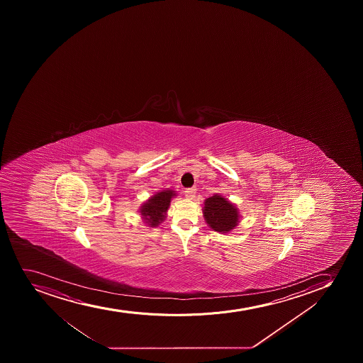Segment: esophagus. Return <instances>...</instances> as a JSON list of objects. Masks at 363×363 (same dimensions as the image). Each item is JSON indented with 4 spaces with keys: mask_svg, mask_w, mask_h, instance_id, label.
Instances as JSON below:
<instances>
[{
    "mask_svg": "<svg viewBox=\"0 0 363 363\" xmlns=\"http://www.w3.org/2000/svg\"><path fill=\"white\" fill-rule=\"evenodd\" d=\"M195 194H196L195 188H189L186 191V198L189 199V200H193L195 198Z\"/></svg>",
    "mask_w": 363,
    "mask_h": 363,
    "instance_id": "obj_1",
    "label": "esophagus"
}]
</instances>
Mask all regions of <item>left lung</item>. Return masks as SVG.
<instances>
[{
  "instance_id": "obj_1",
  "label": "left lung",
  "mask_w": 363,
  "mask_h": 363,
  "mask_svg": "<svg viewBox=\"0 0 363 363\" xmlns=\"http://www.w3.org/2000/svg\"><path fill=\"white\" fill-rule=\"evenodd\" d=\"M202 213L207 225L213 230L220 233H228L234 230L240 218L237 207L225 196L219 194L206 199Z\"/></svg>"
}]
</instances>
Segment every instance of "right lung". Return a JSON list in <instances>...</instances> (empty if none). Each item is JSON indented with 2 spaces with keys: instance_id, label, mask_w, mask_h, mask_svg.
<instances>
[{
  "instance_id": "obj_1",
  "label": "right lung",
  "mask_w": 363,
  "mask_h": 363,
  "mask_svg": "<svg viewBox=\"0 0 363 363\" xmlns=\"http://www.w3.org/2000/svg\"><path fill=\"white\" fill-rule=\"evenodd\" d=\"M176 196L175 191L165 189L157 191L140 206V213L144 223L149 227L160 226L163 223L168 212L172 199Z\"/></svg>"
}]
</instances>
